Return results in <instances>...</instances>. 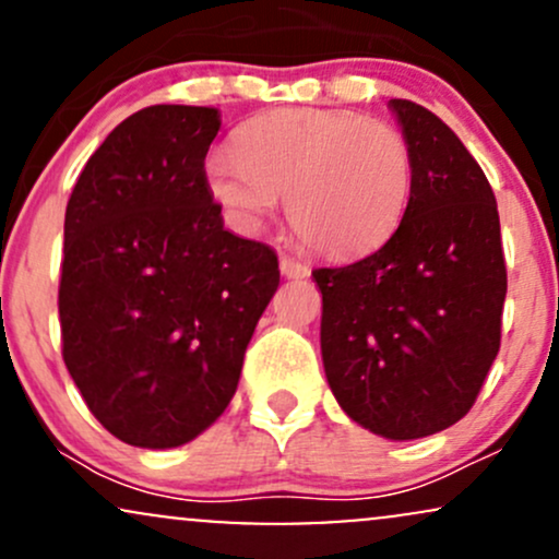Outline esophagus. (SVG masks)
Listing matches in <instances>:
<instances>
[{"label":"esophagus","mask_w":559,"mask_h":559,"mask_svg":"<svg viewBox=\"0 0 559 559\" xmlns=\"http://www.w3.org/2000/svg\"><path fill=\"white\" fill-rule=\"evenodd\" d=\"M281 273H284L286 278H307V275H310V265L288 258V254H281Z\"/></svg>","instance_id":"1"}]
</instances>
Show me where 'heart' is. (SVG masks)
Returning <instances> with one entry per match:
<instances>
[{
  "mask_svg": "<svg viewBox=\"0 0 559 559\" xmlns=\"http://www.w3.org/2000/svg\"><path fill=\"white\" fill-rule=\"evenodd\" d=\"M204 181L243 226L286 197L294 234L325 258H357L400 228L413 199L415 155L400 128L349 110L288 107L247 120L234 152H213Z\"/></svg>",
  "mask_w": 559,
  "mask_h": 559,
  "instance_id": "b5f03b06",
  "label": "heart"
}]
</instances>
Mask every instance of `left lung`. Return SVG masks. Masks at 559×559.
<instances>
[{
	"label": "left lung",
	"mask_w": 559,
	"mask_h": 559,
	"mask_svg": "<svg viewBox=\"0 0 559 559\" xmlns=\"http://www.w3.org/2000/svg\"><path fill=\"white\" fill-rule=\"evenodd\" d=\"M415 155L400 228L368 258L316 267L320 349L352 420L423 439L471 413L502 342L507 267L497 199L439 115L391 99Z\"/></svg>",
	"instance_id": "1"
}]
</instances>
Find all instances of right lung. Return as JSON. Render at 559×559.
Wrapping results in <instances>:
<instances>
[{"instance_id":"add662e5","label":"right lung","mask_w":559,"mask_h":559,"mask_svg":"<svg viewBox=\"0 0 559 559\" xmlns=\"http://www.w3.org/2000/svg\"><path fill=\"white\" fill-rule=\"evenodd\" d=\"M217 128L213 107H144L68 199L62 360L94 418L133 447H181L221 418L281 281L267 243L223 228L204 181Z\"/></svg>"}]
</instances>
